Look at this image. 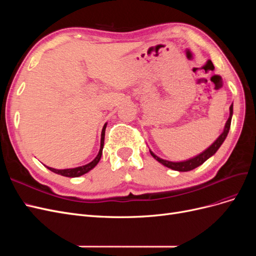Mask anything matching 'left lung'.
<instances>
[{"mask_svg": "<svg viewBox=\"0 0 256 256\" xmlns=\"http://www.w3.org/2000/svg\"><path fill=\"white\" fill-rule=\"evenodd\" d=\"M232 116H233V104H232L230 106V116H228V120L226 122V125H224V129L222 131V134L218 138H216V140L210 146L207 147L205 150H203L202 152H200L198 154H196V156H194V157L189 158L187 160H182V161H170V160H166V159H162V158L158 157L156 154L150 150V154L158 162H160L161 164H164V166H166L168 168H172V170H174V171H178V172L191 171V170L200 166V164H203L207 159H209L212 156H214V154L216 152V150L220 148V146L222 145L224 140L226 138L228 134L230 131Z\"/></svg>", "mask_w": 256, "mask_h": 256, "instance_id": "obj_1", "label": "left lung"}]
</instances>
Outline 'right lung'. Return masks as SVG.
Listing matches in <instances>:
<instances>
[{
    "mask_svg": "<svg viewBox=\"0 0 256 256\" xmlns=\"http://www.w3.org/2000/svg\"><path fill=\"white\" fill-rule=\"evenodd\" d=\"M106 125H108V122L104 124V128L102 130V138H100V148H99V152L97 154V156L94 159H92L90 162H88V164H84V166H81L72 168H62V170L50 168V166H44H44L47 168L48 170H50V171H52L53 173L62 175V176H66V177H79V176H82L84 174L88 173L90 170H92L98 164V162L100 161V158H102V150H104V134H106Z\"/></svg>",
    "mask_w": 256,
    "mask_h": 256,
    "instance_id": "add662e5",
    "label": "right lung"
}]
</instances>
